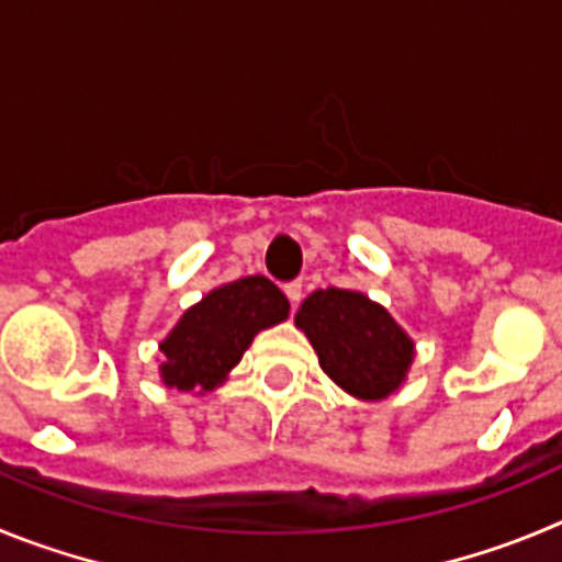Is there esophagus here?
Wrapping results in <instances>:
<instances>
[{"label":"esophagus","instance_id":"obj_1","mask_svg":"<svg viewBox=\"0 0 562 562\" xmlns=\"http://www.w3.org/2000/svg\"><path fill=\"white\" fill-rule=\"evenodd\" d=\"M285 296L291 300V307H296L302 302V282L293 280L285 285Z\"/></svg>","mask_w":562,"mask_h":562}]
</instances>
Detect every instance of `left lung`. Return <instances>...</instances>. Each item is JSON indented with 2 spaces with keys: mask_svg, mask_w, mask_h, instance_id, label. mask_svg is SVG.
<instances>
[{
  "mask_svg": "<svg viewBox=\"0 0 562 562\" xmlns=\"http://www.w3.org/2000/svg\"><path fill=\"white\" fill-rule=\"evenodd\" d=\"M318 363L344 392L381 401L401 386L414 344L381 305L358 291L311 293L296 313Z\"/></svg>",
  "mask_w": 562,
  "mask_h": 562,
  "instance_id": "8db88e82",
  "label": "left lung"
}]
</instances>
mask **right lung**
Here are the masks:
<instances>
[{"label": "right lung", "mask_w": 562, "mask_h": 562, "mask_svg": "<svg viewBox=\"0 0 562 562\" xmlns=\"http://www.w3.org/2000/svg\"><path fill=\"white\" fill-rule=\"evenodd\" d=\"M285 293L269 277H244L210 291L161 341V381L181 392H206L226 378L251 338L288 318Z\"/></svg>", "instance_id": "right-lung-1"}]
</instances>
